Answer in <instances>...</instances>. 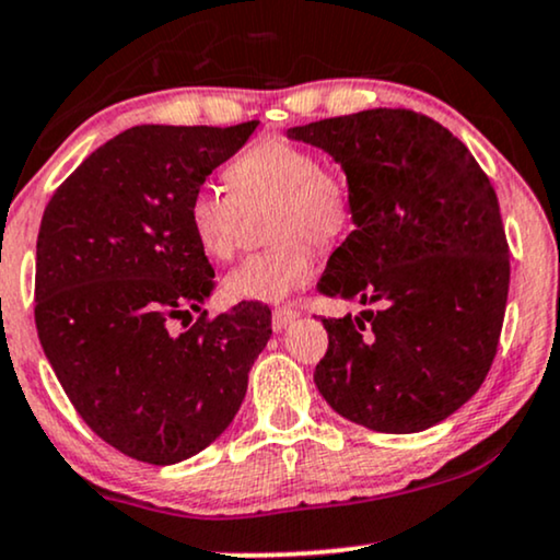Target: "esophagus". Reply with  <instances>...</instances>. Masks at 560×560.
Listing matches in <instances>:
<instances>
[{
  "label": "esophagus",
  "mask_w": 560,
  "mask_h": 560,
  "mask_svg": "<svg viewBox=\"0 0 560 560\" xmlns=\"http://www.w3.org/2000/svg\"><path fill=\"white\" fill-rule=\"evenodd\" d=\"M296 317H300V310H294V307H276L273 310V315H271V325H273V330L279 332V330H284L287 325H292Z\"/></svg>",
  "instance_id": "34e87169"
}]
</instances>
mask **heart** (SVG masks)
<instances>
[{
	"label": "heart",
	"instance_id": "heart-1",
	"mask_svg": "<svg viewBox=\"0 0 560 560\" xmlns=\"http://www.w3.org/2000/svg\"><path fill=\"white\" fill-rule=\"evenodd\" d=\"M230 194L214 186L188 198L190 235L214 260L232 258L243 207L273 201L271 237L279 243L253 253L224 279L232 302H281L313 279L317 245H330L349 230L353 207L349 183L325 167L310 147L266 137L237 154L224 170Z\"/></svg>",
	"mask_w": 560,
	"mask_h": 560
}]
</instances>
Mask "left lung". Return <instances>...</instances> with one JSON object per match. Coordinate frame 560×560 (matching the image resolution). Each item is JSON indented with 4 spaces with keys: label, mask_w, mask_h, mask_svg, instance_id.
<instances>
[{
    "label": "left lung",
    "mask_w": 560,
    "mask_h": 560,
    "mask_svg": "<svg viewBox=\"0 0 560 560\" xmlns=\"http://www.w3.org/2000/svg\"><path fill=\"white\" fill-rule=\"evenodd\" d=\"M287 133L328 152L351 190L353 232L317 292L370 307L323 317L317 390L382 434L434 427L478 393L497 357L509 294L497 190L423 113L374 108Z\"/></svg>",
    "instance_id": "obj_1"
}]
</instances>
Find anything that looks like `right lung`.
Segmentation results:
<instances>
[{
	"instance_id": "add662e5",
	"label": "right lung",
	"mask_w": 560,
	"mask_h": 560,
	"mask_svg": "<svg viewBox=\"0 0 560 560\" xmlns=\"http://www.w3.org/2000/svg\"><path fill=\"white\" fill-rule=\"evenodd\" d=\"M256 126L126 129L56 188L40 219L35 328L48 364L82 421L141 463L207 450L271 338L264 304L207 317L214 268L186 219L190 194Z\"/></svg>"
}]
</instances>
